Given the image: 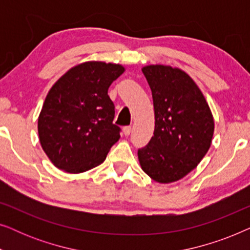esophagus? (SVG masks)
Segmentation results:
<instances>
[{"instance_id":"1","label":"esophagus","mask_w":250,"mask_h":250,"mask_svg":"<svg viewBox=\"0 0 250 250\" xmlns=\"http://www.w3.org/2000/svg\"><path fill=\"white\" fill-rule=\"evenodd\" d=\"M123 132H124V134L126 136H128L129 134H131V132H132V127H131V126H125V127L123 128Z\"/></svg>"}]
</instances>
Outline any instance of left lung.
Segmentation results:
<instances>
[{
  "mask_svg": "<svg viewBox=\"0 0 250 250\" xmlns=\"http://www.w3.org/2000/svg\"><path fill=\"white\" fill-rule=\"evenodd\" d=\"M142 73L151 88L155 132L138 157L158 183L176 182L196 168L210 148L214 117L203 92L186 71L149 64Z\"/></svg>",
  "mask_w": 250,
  "mask_h": 250,
  "instance_id": "obj_1",
  "label": "left lung"
}]
</instances>
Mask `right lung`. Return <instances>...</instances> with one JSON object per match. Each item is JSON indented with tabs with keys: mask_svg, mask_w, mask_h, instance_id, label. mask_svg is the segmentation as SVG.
I'll return each mask as SVG.
<instances>
[{
	"mask_svg": "<svg viewBox=\"0 0 250 250\" xmlns=\"http://www.w3.org/2000/svg\"><path fill=\"white\" fill-rule=\"evenodd\" d=\"M125 68L86 61L70 68L50 88L37 129L42 149L57 168L78 174L104 162L121 138L112 124L115 105L108 95Z\"/></svg>",
	"mask_w": 250,
	"mask_h": 250,
	"instance_id": "obj_1",
	"label": "right lung"
}]
</instances>
